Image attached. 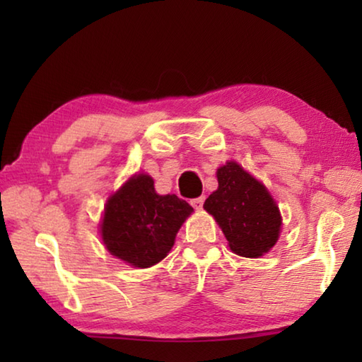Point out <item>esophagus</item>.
Instances as JSON below:
<instances>
[{
    "instance_id": "34e87169",
    "label": "esophagus",
    "mask_w": 362,
    "mask_h": 362,
    "mask_svg": "<svg viewBox=\"0 0 362 362\" xmlns=\"http://www.w3.org/2000/svg\"><path fill=\"white\" fill-rule=\"evenodd\" d=\"M203 204H204V196H199V198H194V199H192V206L194 207L196 211H201V209H203Z\"/></svg>"
}]
</instances>
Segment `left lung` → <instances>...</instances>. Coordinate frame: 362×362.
<instances>
[{
    "label": "left lung",
    "mask_w": 362,
    "mask_h": 362,
    "mask_svg": "<svg viewBox=\"0 0 362 362\" xmlns=\"http://www.w3.org/2000/svg\"><path fill=\"white\" fill-rule=\"evenodd\" d=\"M217 180L218 188L206 199L204 209L216 218L230 249L252 259L267 254L283 223L267 187L235 161L217 169Z\"/></svg>",
    "instance_id": "1"
}]
</instances>
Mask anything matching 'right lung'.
I'll return each mask as SVG.
<instances>
[{
    "instance_id": "1",
    "label": "right lung",
    "mask_w": 362,
    "mask_h": 362,
    "mask_svg": "<svg viewBox=\"0 0 362 362\" xmlns=\"http://www.w3.org/2000/svg\"><path fill=\"white\" fill-rule=\"evenodd\" d=\"M192 212L193 207L175 194H158L150 175H132L107 201L102 241L112 255L136 268H148L169 254Z\"/></svg>"
}]
</instances>
